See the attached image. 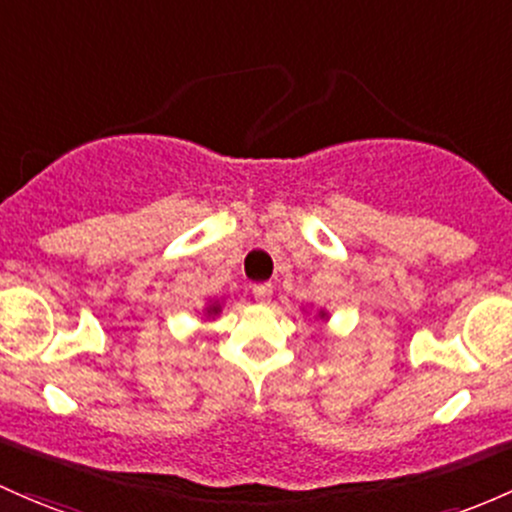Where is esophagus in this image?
<instances>
[{
	"label": "esophagus",
	"mask_w": 512,
	"mask_h": 512,
	"mask_svg": "<svg viewBox=\"0 0 512 512\" xmlns=\"http://www.w3.org/2000/svg\"><path fill=\"white\" fill-rule=\"evenodd\" d=\"M252 294H255V299L260 303H267L272 299V284H255L252 286Z\"/></svg>",
	"instance_id": "1"
}]
</instances>
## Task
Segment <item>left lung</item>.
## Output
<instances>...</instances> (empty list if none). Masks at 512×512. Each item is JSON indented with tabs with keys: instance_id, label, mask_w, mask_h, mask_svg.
<instances>
[{
	"instance_id": "1",
	"label": "left lung",
	"mask_w": 512,
	"mask_h": 512,
	"mask_svg": "<svg viewBox=\"0 0 512 512\" xmlns=\"http://www.w3.org/2000/svg\"><path fill=\"white\" fill-rule=\"evenodd\" d=\"M318 316H320V318H325V313H323V311H320V313H318Z\"/></svg>"
}]
</instances>
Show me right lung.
Returning <instances> with one entry per match:
<instances>
[{
	"mask_svg": "<svg viewBox=\"0 0 512 512\" xmlns=\"http://www.w3.org/2000/svg\"><path fill=\"white\" fill-rule=\"evenodd\" d=\"M218 313H221V303L218 301H213L209 308H206V316H218Z\"/></svg>",
	"mask_w": 512,
	"mask_h": 512,
	"instance_id": "right-lung-1",
	"label": "right lung"
}]
</instances>
